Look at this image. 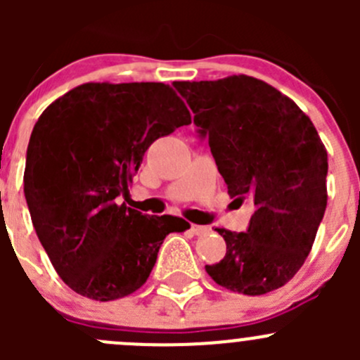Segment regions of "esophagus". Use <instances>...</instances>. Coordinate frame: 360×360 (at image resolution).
Masks as SVG:
<instances>
[{
  "label": "esophagus",
  "mask_w": 360,
  "mask_h": 360,
  "mask_svg": "<svg viewBox=\"0 0 360 360\" xmlns=\"http://www.w3.org/2000/svg\"><path fill=\"white\" fill-rule=\"evenodd\" d=\"M191 233H193V235H205V233H209V228L202 226V224H191Z\"/></svg>",
  "instance_id": "obj_1"
}]
</instances>
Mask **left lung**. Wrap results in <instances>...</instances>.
<instances>
[{
    "mask_svg": "<svg viewBox=\"0 0 360 360\" xmlns=\"http://www.w3.org/2000/svg\"><path fill=\"white\" fill-rule=\"evenodd\" d=\"M172 85L195 112L233 202L254 207L245 231L216 228L226 254L207 274L248 296L282 288L310 254L328 205V153L314 123L252 76Z\"/></svg>",
    "mask_w": 360,
    "mask_h": 360,
    "instance_id": "1",
    "label": "left lung"
}]
</instances>
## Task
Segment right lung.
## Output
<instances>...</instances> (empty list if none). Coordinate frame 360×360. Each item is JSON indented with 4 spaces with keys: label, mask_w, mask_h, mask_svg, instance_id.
<instances>
[{
    "label": "right lung",
    "mask_w": 360,
    "mask_h": 360,
    "mask_svg": "<svg viewBox=\"0 0 360 360\" xmlns=\"http://www.w3.org/2000/svg\"><path fill=\"white\" fill-rule=\"evenodd\" d=\"M190 123L186 104L163 83H85L41 112L24 195L43 249L72 291L96 301L129 296L150 277L163 238L190 228L118 203L148 148Z\"/></svg>",
    "instance_id": "1"
}]
</instances>
